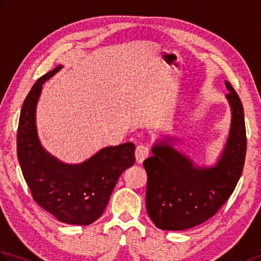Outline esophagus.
Segmentation results:
<instances>
[{"label":"esophagus","instance_id":"34e87169","mask_svg":"<svg viewBox=\"0 0 261 261\" xmlns=\"http://www.w3.org/2000/svg\"><path fill=\"white\" fill-rule=\"evenodd\" d=\"M149 148L144 144H139L136 149V160L138 163H141L144 159H147L149 156Z\"/></svg>","mask_w":261,"mask_h":261}]
</instances>
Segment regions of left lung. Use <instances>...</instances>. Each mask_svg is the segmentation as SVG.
<instances>
[{
	"label": "left lung",
	"instance_id": "obj_1",
	"mask_svg": "<svg viewBox=\"0 0 261 261\" xmlns=\"http://www.w3.org/2000/svg\"><path fill=\"white\" fill-rule=\"evenodd\" d=\"M225 83L232 112L231 128L215 167H195L167 140L155 143L153 155L143 161L148 175L147 211L161 230H186L207 221L225 204L240 179L247 150L244 108L231 84Z\"/></svg>",
	"mask_w": 261,
	"mask_h": 261
}]
</instances>
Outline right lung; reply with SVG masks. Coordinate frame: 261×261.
<instances>
[{
	"instance_id": "1",
	"label": "right lung",
	"mask_w": 261,
	"mask_h": 261,
	"mask_svg": "<svg viewBox=\"0 0 261 261\" xmlns=\"http://www.w3.org/2000/svg\"><path fill=\"white\" fill-rule=\"evenodd\" d=\"M59 65L35 82L23 102L16 136L17 159L34 201L58 220L87 226L99 219L113 188L136 161L131 142L107 147L80 165H64L45 152L36 135L35 107L42 84Z\"/></svg>"
}]
</instances>
